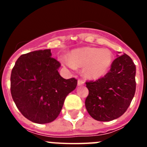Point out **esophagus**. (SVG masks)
I'll use <instances>...</instances> for the list:
<instances>
[{
  "instance_id": "34e87169",
  "label": "esophagus",
  "mask_w": 147,
  "mask_h": 147,
  "mask_svg": "<svg viewBox=\"0 0 147 147\" xmlns=\"http://www.w3.org/2000/svg\"><path fill=\"white\" fill-rule=\"evenodd\" d=\"M84 81L81 80H78V86H82V85H84Z\"/></svg>"
}]
</instances>
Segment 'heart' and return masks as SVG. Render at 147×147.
<instances>
[{"mask_svg": "<svg viewBox=\"0 0 147 147\" xmlns=\"http://www.w3.org/2000/svg\"><path fill=\"white\" fill-rule=\"evenodd\" d=\"M65 64L71 69L82 67L83 75L90 80H98L104 77L111 68L113 54L107 49L86 47L72 53Z\"/></svg>", "mask_w": 147, "mask_h": 147, "instance_id": "heart-1", "label": "heart"}]
</instances>
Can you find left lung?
Segmentation results:
<instances>
[{
    "instance_id": "8db88e82",
    "label": "left lung",
    "mask_w": 147,
    "mask_h": 147,
    "mask_svg": "<svg viewBox=\"0 0 147 147\" xmlns=\"http://www.w3.org/2000/svg\"><path fill=\"white\" fill-rule=\"evenodd\" d=\"M136 73L134 62L124 54L118 56L104 77L87 82L89 94L85 107L90 115L99 121H110L121 116L136 93Z\"/></svg>"
}]
</instances>
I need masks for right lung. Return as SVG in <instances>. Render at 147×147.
Listing matches in <instances>:
<instances>
[{"label": "right lung", "instance_id": "1", "mask_svg": "<svg viewBox=\"0 0 147 147\" xmlns=\"http://www.w3.org/2000/svg\"><path fill=\"white\" fill-rule=\"evenodd\" d=\"M61 66L51 57L50 49L23 54L11 74V93L24 117L37 124H47L57 118L66 96L77 85L74 78L59 75Z\"/></svg>", "mask_w": 147, "mask_h": 147}]
</instances>
